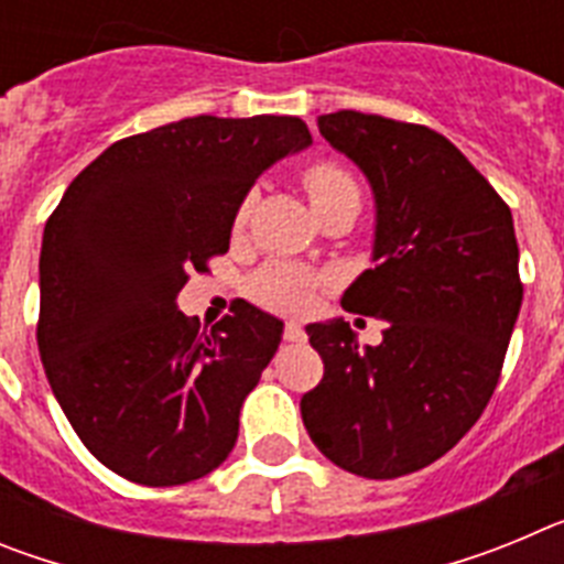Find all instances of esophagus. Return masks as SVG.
<instances>
[{
    "instance_id": "34e87169",
    "label": "esophagus",
    "mask_w": 564,
    "mask_h": 564,
    "mask_svg": "<svg viewBox=\"0 0 564 564\" xmlns=\"http://www.w3.org/2000/svg\"><path fill=\"white\" fill-rule=\"evenodd\" d=\"M282 336H285V341L302 344L307 338V333H305V327L299 325V322H285V330H282Z\"/></svg>"
}]
</instances>
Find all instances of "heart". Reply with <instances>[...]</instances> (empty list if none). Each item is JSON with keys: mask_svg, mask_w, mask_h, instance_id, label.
<instances>
[{"mask_svg": "<svg viewBox=\"0 0 564 564\" xmlns=\"http://www.w3.org/2000/svg\"><path fill=\"white\" fill-rule=\"evenodd\" d=\"M302 183L311 197L313 208H325L330 203L341 200V197H361L358 183L341 163L336 161H313L307 163L302 172ZM253 194H246L239 200L237 214H234V226L242 228L251 217ZM318 288H322V276L302 265H291V262H276L268 265L265 271H259L251 282V293L257 302L279 313H302L313 305Z\"/></svg>", "mask_w": 564, "mask_h": 564, "instance_id": "heart-1", "label": "heart"}]
</instances>
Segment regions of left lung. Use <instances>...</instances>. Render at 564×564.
<instances>
[{
	"mask_svg": "<svg viewBox=\"0 0 564 564\" xmlns=\"http://www.w3.org/2000/svg\"><path fill=\"white\" fill-rule=\"evenodd\" d=\"M316 123L376 192V268L341 305L387 330L358 347L341 318L307 327L325 376L302 395V421L338 468L392 480L446 455L495 395L522 305L514 220L435 129L356 109Z\"/></svg>",
	"mask_w": 564,
	"mask_h": 564,
	"instance_id": "1",
	"label": "left lung"
}]
</instances>
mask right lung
I'll return each instance as SVG.
<instances>
[{"label": "right lung", "instance_id": "obj_1", "mask_svg": "<svg viewBox=\"0 0 564 564\" xmlns=\"http://www.w3.org/2000/svg\"><path fill=\"white\" fill-rule=\"evenodd\" d=\"M311 141L293 115L183 118L115 141L50 214L39 352L69 426L115 475L181 486L231 455L282 322L239 299L206 333L174 299L228 251L259 174Z\"/></svg>", "mask_w": 564, "mask_h": 564}]
</instances>
